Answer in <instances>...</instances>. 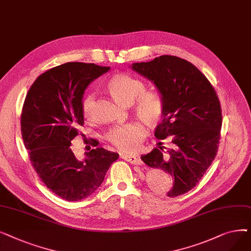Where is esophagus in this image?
Instances as JSON below:
<instances>
[{"label": "esophagus", "instance_id": "esophagus-1", "mask_svg": "<svg viewBox=\"0 0 251 251\" xmlns=\"http://www.w3.org/2000/svg\"><path fill=\"white\" fill-rule=\"evenodd\" d=\"M121 157H122V159H124L125 161L129 162L130 164H132V165H137V166L143 165L142 161H141L140 159H138V157H136V156H130V155H124V154H122Z\"/></svg>", "mask_w": 251, "mask_h": 251}]
</instances>
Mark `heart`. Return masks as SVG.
Instances as JSON below:
<instances>
[{"label":"heart","mask_w":251,"mask_h":251,"mask_svg":"<svg viewBox=\"0 0 251 251\" xmlns=\"http://www.w3.org/2000/svg\"><path fill=\"white\" fill-rule=\"evenodd\" d=\"M108 89L119 103L130 105L135 101V115L149 127L161 121L164 114L162 97L156 92H144L146 85L138 79L127 74H116L109 80ZM94 100V95H88L83 100L82 114L85 118L90 116ZM144 136L146 131L141 124L128 123L113 128L107 134V139L119 151L133 153L139 150Z\"/></svg>","instance_id":"1"}]
</instances>
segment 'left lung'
<instances>
[{"label": "left lung", "instance_id": "1", "mask_svg": "<svg viewBox=\"0 0 251 251\" xmlns=\"http://www.w3.org/2000/svg\"><path fill=\"white\" fill-rule=\"evenodd\" d=\"M131 68L153 82L164 101L163 121L154 136H172V149H153L140 159L172 175L170 197L191 190L215 160L222 128L219 98L207 78L190 62L164 55ZM162 144V142H160Z\"/></svg>", "mask_w": 251, "mask_h": 251}]
</instances>
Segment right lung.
<instances>
[{
	"instance_id": "add662e5",
	"label": "right lung",
	"mask_w": 251,
	"mask_h": 251,
	"mask_svg": "<svg viewBox=\"0 0 251 251\" xmlns=\"http://www.w3.org/2000/svg\"><path fill=\"white\" fill-rule=\"evenodd\" d=\"M109 70L96 64L65 63L39 75L25 98L21 114L24 146L45 185L65 201H78L94 193L119 157L117 152L97 148L79 161L70 149L77 135L84 136V91Z\"/></svg>"
}]
</instances>
